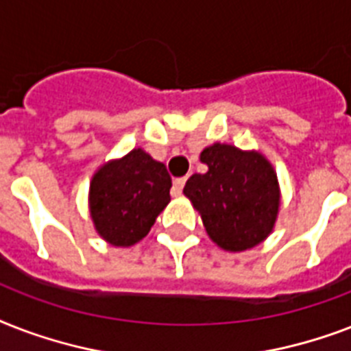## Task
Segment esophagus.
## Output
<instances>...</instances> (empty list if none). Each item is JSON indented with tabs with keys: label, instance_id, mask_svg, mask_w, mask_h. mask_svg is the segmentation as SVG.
Returning <instances> with one entry per match:
<instances>
[{
	"label": "esophagus",
	"instance_id": "34e87169",
	"mask_svg": "<svg viewBox=\"0 0 351 351\" xmlns=\"http://www.w3.org/2000/svg\"><path fill=\"white\" fill-rule=\"evenodd\" d=\"M186 176H180V178H175V182H173V195H180L182 189H184V186H186Z\"/></svg>",
	"mask_w": 351,
	"mask_h": 351
}]
</instances>
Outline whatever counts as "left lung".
I'll return each mask as SVG.
<instances>
[{"mask_svg": "<svg viewBox=\"0 0 351 351\" xmlns=\"http://www.w3.org/2000/svg\"><path fill=\"white\" fill-rule=\"evenodd\" d=\"M208 171L189 176L184 195L200 213L206 233L224 251L239 253L269 237L280 209L277 171L258 151L213 143L200 153Z\"/></svg>", "mask_w": 351, "mask_h": 351, "instance_id": "obj_1", "label": "left lung"}]
</instances>
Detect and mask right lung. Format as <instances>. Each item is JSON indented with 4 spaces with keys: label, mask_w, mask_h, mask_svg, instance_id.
Returning <instances> with one entry per match:
<instances>
[{
    "label": "right lung",
    "mask_w": 351,
    "mask_h": 351,
    "mask_svg": "<svg viewBox=\"0 0 351 351\" xmlns=\"http://www.w3.org/2000/svg\"><path fill=\"white\" fill-rule=\"evenodd\" d=\"M171 176L142 147L100 165L90 178L89 211L96 233L117 247L145 237L169 204Z\"/></svg>",
    "instance_id": "obj_1"
}]
</instances>
